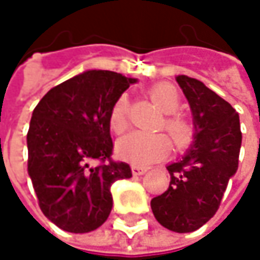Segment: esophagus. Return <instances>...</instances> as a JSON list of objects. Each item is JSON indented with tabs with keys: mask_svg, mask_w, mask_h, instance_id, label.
Instances as JSON below:
<instances>
[{
	"mask_svg": "<svg viewBox=\"0 0 260 260\" xmlns=\"http://www.w3.org/2000/svg\"><path fill=\"white\" fill-rule=\"evenodd\" d=\"M147 172V167H143V166H132V173L135 176H140V175H144Z\"/></svg>",
	"mask_w": 260,
	"mask_h": 260,
	"instance_id": "esophagus-1",
	"label": "esophagus"
}]
</instances>
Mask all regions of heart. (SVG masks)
Masks as SVG:
<instances>
[{
	"mask_svg": "<svg viewBox=\"0 0 260 260\" xmlns=\"http://www.w3.org/2000/svg\"><path fill=\"white\" fill-rule=\"evenodd\" d=\"M150 101L167 114L162 120V128L169 132L175 146L185 149L192 141L194 128L191 122L179 114H175L181 107V94L172 84H156L149 90ZM129 99L122 94L110 111V128L114 134H123L129 128ZM117 155L134 164H152L164 159L172 150V141L166 134L132 132L117 141Z\"/></svg>",
	"mask_w": 260,
	"mask_h": 260,
	"instance_id": "heart-1",
	"label": "heart"
}]
</instances>
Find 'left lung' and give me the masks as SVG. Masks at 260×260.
I'll use <instances>...</instances> for the list:
<instances>
[{
  "mask_svg": "<svg viewBox=\"0 0 260 260\" xmlns=\"http://www.w3.org/2000/svg\"><path fill=\"white\" fill-rule=\"evenodd\" d=\"M194 117V144L181 161L167 166L170 185L153 197L152 212L166 229L186 234L208 223L220 208L241 149L239 116L202 81L179 75Z\"/></svg>",
  "mask_w": 260,
  "mask_h": 260,
  "instance_id": "1",
  "label": "left lung"
}]
</instances>
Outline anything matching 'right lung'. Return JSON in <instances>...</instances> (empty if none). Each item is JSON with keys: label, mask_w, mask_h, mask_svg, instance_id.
<instances>
[{"label": "right lung", "mask_w": 260, "mask_h": 260, "mask_svg": "<svg viewBox=\"0 0 260 260\" xmlns=\"http://www.w3.org/2000/svg\"><path fill=\"white\" fill-rule=\"evenodd\" d=\"M134 82L117 72L87 71L52 87L32 111L28 175L42 212L66 232L102 226L113 208L111 185L132 176L126 162L111 159L108 119Z\"/></svg>", "instance_id": "obj_1"}]
</instances>
